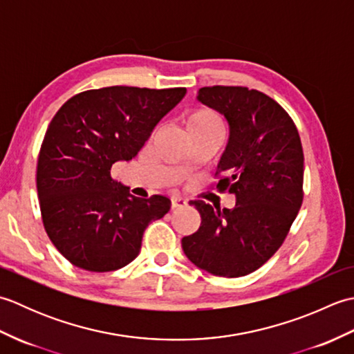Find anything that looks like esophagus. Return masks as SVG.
Returning a JSON list of instances; mask_svg holds the SVG:
<instances>
[{"mask_svg": "<svg viewBox=\"0 0 354 354\" xmlns=\"http://www.w3.org/2000/svg\"><path fill=\"white\" fill-rule=\"evenodd\" d=\"M170 205H171V209L185 207V205H187V199H184V198H181V196H173L171 201H170Z\"/></svg>", "mask_w": 354, "mask_h": 354, "instance_id": "obj_1", "label": "esophagus"}]
</instances>
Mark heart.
Segmentation results:
<instances>
[{"mask_svg": "<svg viewBox=\"0 0 354 354\" xmlns=\"http://www.w3.org/2000/svg\"><path fill=\"white\" fill-rule=\"evenodd\" d=\"M183 122L187 133H221L223 132V122L216 111L209 108H193L187 111Z\"/></svg>", "mask_w": 354, "mask_h": 354, "instance_id": "obj_1", "label": "heart"}]
</instances>
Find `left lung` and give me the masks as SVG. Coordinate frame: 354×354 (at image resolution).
<instances>
[{"mask_svg":"<svg viewBox=\"0 0 354 354\" xmlns=\"http://www.w3.org/2000/svg\"><path fill=\"white\" fill-rule=\"evenodd\" d=\"M198 100L227 118L230 138L217 165V189L234 208L192 201L201 227L183 239L184 254L207 272H254L284 242L303 204L304 155L293 120L269 95L246 86H205Z\"/></svg>","mask_w":354,"mask_h":354,"instance_id":"left-lung-1","label":"left lung"}]
</instances>
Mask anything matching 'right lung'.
<instances>
[{
    "mask_svg": "<svg viewBox=\"0 0 354 354\" xmlns=\"http://www.w3.org/2000/svg\"><path fill=\"white\" fill-rule=\"evenodd\" d=\"M185 88L108 86L76 94L56 112L37 156L36 189L44 228L71 265L91 272L123 268L140 254L147 225L170 199L135 198L111 176L137 156Z\"/></svg>",
    "mask_w": 354,
    "mask_h": 354,
    "instance_id": "add662e5",
    "label": "right lung"
}]
</instances>
